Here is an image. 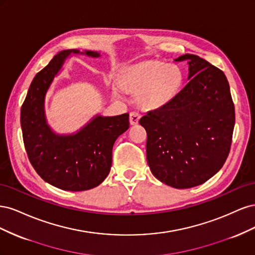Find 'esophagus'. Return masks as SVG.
Here are the masks:
<instances>
[{"label": "esophagus", "instance_id": "obj_1", "mask_svg": "<svg viewBox=\"0 0 255 255\" xmlns=\"http://www.w3.org/2000/svg\"><path fill=\"white\" fill-rule=\"evenodd\" d=\"M139 119H140L139 113L132 112V113L129 114V123H130V125H132V126L138 125V121H139Z\"/></svg>", "mask_w": 255, "mask_h": 255}]
</instances>
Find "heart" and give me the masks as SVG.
<instances>
[{
  "mask_svg": "<svg viewBox=\"0 0 255 255\" xmlns=\"http://www.w3.org/2000/svg\"><path fill=\"white\" fill-rule=\"evenodd\" d=\"M183 81L179 68L160 60H144L126 69L121 84L125 89L139 95L146 110H157L175 96Z\"/></svg>",
  "mask_w": 255,
  "mask_h": 255,
  "instance_id": "b5f03b06",
  "label": "heart"
}]
</instances>
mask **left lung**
I'll use <instances>...</instances> for the list:
<instances>
[{
  "label": "left lung",
  "instance_id": "left-lung-1",
  "mask_svg": "<svg viewBox=\"0 0 255 255\" xmlns=\"http://www.w3.org/2000/svg\"><path fill=\"white\" fill-rule=\"evenodd\" d=\"M188 83L166 105L139 120L146 130V160L152 174L174 188L201 185L222 168L235 125L227 76L192 54Z\"/></svg>",
  "mask_w": 255,
  "mask_h": 255
}]
</instances>
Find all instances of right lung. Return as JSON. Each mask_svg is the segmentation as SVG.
<instances>
[{
	"label": "right lung",
	"instance_id": "add662e5",
	"mask_svg": "<svg viewBox=\"0 0 255 255\" xmlns=\"http://www.w3.org/2000/svg\"><path fill=\"white\" fill-rule=\"evenodd\" d=\"M99 58L94 51L72 49L57 53L38 72L21 107V128L30 164L41 179L63 190H88L101 184L112 167L113 146L128 128V114H97L86 125L69 134H59L48 122L45 97L56 76L72 55Z\"/></svg>",
	"mask_w": 255,
	"mask_h": 255
}]
</instances>
